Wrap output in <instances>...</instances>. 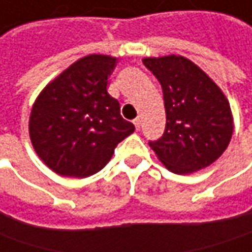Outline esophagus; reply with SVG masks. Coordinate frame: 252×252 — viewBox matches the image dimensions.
I'll return each instance as SVG.
<instances>
[{"label": "esophagus", "instance_id": "1", "mask_svg": "<svg viewBox=\"0 0 252 252\" xmlns=\"http://www.w3.org/2000/svg\"><path fill=\"white\" fill-rule=\"evenodd\" d=\"M132 123H134L135 128H137V129H139V126H141V120H139V118H135V120H134Z\"/></svg>", "mask_w": 252, "mask_h": 252}]
</instances>
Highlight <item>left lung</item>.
Returning <instances> with one entry per match:
<instances>
[{"mask_svg":"<svg viewBox=\"0 0 252 252\" xmlns=\"http://www.w3.org/2000/svg\"><path fill=\"white\" fill-rule=\"evenodd\" d=\"M163 93L166 126L149 141L160 162L175 173H191L213 163L233 134L231 108L216 83L182 56L144 59Z\"/></svg>","mask_w":252,"mask_h":252,"instance_id":"left-lung-1","label":"left lung"}]
</instances>
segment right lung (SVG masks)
<instances>
[{
	"instance_id": "right-lung-1",
	"label": "right lung",
	"mask_w": 252,
	"mask_h": 252,
	"mask_svg": "<svg viewBox=\"0 0 252 252\" xmlns=\"http://www.w3.org/2000/svg\"><path fill=\"white\" fill-rule=\"evenodd\" d=\"M115 62L104 55L83 58L48 84L33 104L29 118L32 145L62 176L97 173L135 129L107 92Z\"/></svg>"
}]
</instances>
